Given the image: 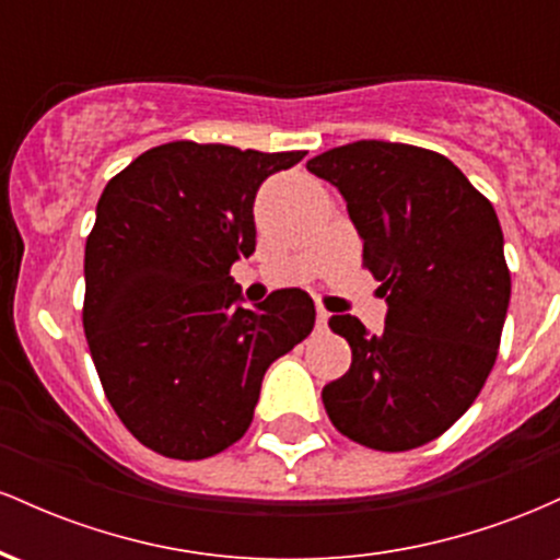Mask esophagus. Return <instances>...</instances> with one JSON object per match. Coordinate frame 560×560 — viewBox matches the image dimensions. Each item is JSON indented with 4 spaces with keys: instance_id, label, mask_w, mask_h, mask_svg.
<instances>
[{
    "instance_id": "esophagus-1",
    "label": "esophagus",
    "mask_w": 560,
    "mask_h": 560,
    "mask_svg": "<svg viewBox=\"0 0 560 560\" xmlns=\"http://www.w3.org/2000/svg\"><path fill=\"white\" fill-rule=\"evenodd\" d=\"M326 324H329V311H324V307H318V313H316V326H318V329H326Z\"/></svg>"
}]
</instances>
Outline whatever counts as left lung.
<instances>
[{
    "instance_id": "left-lung-1",
    "label": "left lung",
    "mask_w": 560,
    "mask_h": 560,
    "mask_svg": "<svg viewBox=\"0 0 560 560\" xmlns=\"http://www.w3.org/2000/svg\"><path fill=\"white\" fill-rule=\"evenodd\" d=\"M334 184L382 281L387 320L369 334L331 316L352 363L320 397L358 445L402 453L471 408L498 358L511 271L492 202L445 155L397 141H352L307 160Z\"/></svg>"
}]
</instances>
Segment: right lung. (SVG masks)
I'll list each match as a JSON object with an SVG mask.
<instances>
[{"instance_id":"obj_1","label":"right lung","mask_w":560,"mask_h":560,"mask_svg":"<svg viewBox=\"0 0 560 560\" xmlns=\"http://www.w3.org/2000/svg\"><path fill=\"white\" fill-rule=\"evenodd\" d=\"M305 152L168 141L107 182L86 240L83 331L124 427L165 458L242 440L268 365L316 324L302 289L242 307L231 266L255 253L253 202Z\"/></svg>"}]
</instances>
